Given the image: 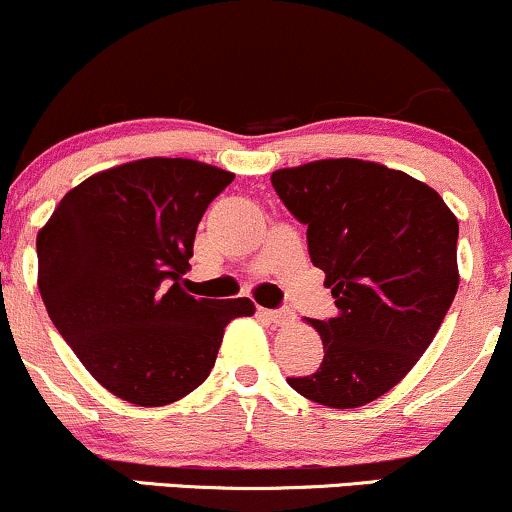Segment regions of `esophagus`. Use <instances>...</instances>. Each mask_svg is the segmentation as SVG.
Segmentation results:
<instances>
[{"mask_svg":"<svg viewBox=\"0 0 512 512\" xmlns=\"http://www.w3.org/2000/svg\"><path fill=\"white\" fill-rule=\"evenodd\" d=\"M257 315L264 317V320L274 322V325H291L293 322V313L289 310H269V308H257Z\"/></svg>","mask_w":512,"mask_h":512,"instance_id":"34e87169","label":"esophagus"}]
</instances>
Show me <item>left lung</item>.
I'll return each instance as SVG.
<instances>
[{"mask_svg":"<svg viewBox=\"0 0 512 512\" xmlns=\"http://www.w3.org/2000/svg\"><path fill=\"white\" fill-rule=\"evenodd\" d=\"M286 209L308 226L337 315L320 332V368L289 378L332 409L383 397L414 368L448 313L457 274L455 214L433 187L361 158H325L272 173Z\"/></svg>","mask_w":512,"mask_h":512,"instance_id":"8db88e82","label":"left lung"}]
</instances>
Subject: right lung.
I'll list each match as a JSON object with an SVG mask.
<instances>
[{"label":"right lung","mask_w":512,"mask_h":512,"mask_svg":"<svg viewBox=\"0 0 512 512\" xmlns=\"http://www.w3.org/2000/svg\"><path fill=\"white\" fill-rule=\"evenodd\" d=\"M236 175L192 158H142L69 190L40 228L38 289L88 373L137 407L190 395L250 298L182 289L202 214Z\"/></svg>","instance_id":"add662e5"}]
</instances>
